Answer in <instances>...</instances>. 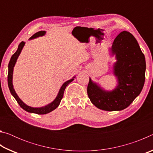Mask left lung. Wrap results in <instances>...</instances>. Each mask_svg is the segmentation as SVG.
I'll list each match as a JSON object with an SVG mask.
<instances>
[{"label":"left lung","mask_w":153,"mask_h":153,"mask_svg":"<svg viewBox=\"0 0 153 153\" xmlns=\"http://www.w3.org/2000/svg\"><path fill=\"white\" fill-rule=\"evenodd\" d=\"M111 51L117 59L113 66L117 87L112 91H106L90 78L87 93L92 104L100 109L121 111L134 101L143 88L146 61L136 38L126 31L115 38Z\"/></svg>","instance_id":"obj_1"}]
</instances>
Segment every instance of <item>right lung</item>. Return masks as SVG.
<instances>
[{
    "label": "right lung",
    "instance_id": "add662e5",
    "mask_svg": "<svg viewBox=\"0 0 153 153\" xmlns=\"http://www.w3.org/2000/svg\"><path fill=\"white\" fill-rule=\"evenodd\" d=\"M45 33H46L45 31H40V32L34 33V34H33L32 37L30 38V39H33V38L39 37V36H42L45 35ZM24 45H25V42H22L19 44V46H18V48L17 51L12 55L11 60H10L9 63L8 77H7L8 79H7V80H8V86H9V90L10 92H11V94L13 96V97L15 98V100H17L18 104L19 105L20 107H22L23 109H24L25 111H26L29 113H36V114H38V115H44V114L48 113L51 112V111H53V110H55V108L59 105V104H60L61 100L63 97L65 89L66 86L69 84V83H71L72 81H73L75 77H74L72 79L68 80V81L65 82L63 85H62V86L60 90H59V92L58 93L57 96H56V98L49 105L45 106V107H40V108L31 107H29V106H27V105H25V103L20 99L19 97H18L13 88V68H14L15 63H16L17 61L18 56H19V55H20L22 48L24 46Z\"/></svg>",
    "mask_w": 153,
    "mask_h": 153
}]
</instances>
